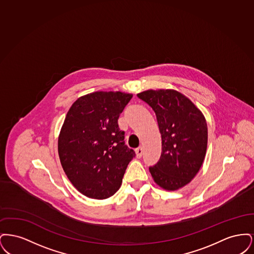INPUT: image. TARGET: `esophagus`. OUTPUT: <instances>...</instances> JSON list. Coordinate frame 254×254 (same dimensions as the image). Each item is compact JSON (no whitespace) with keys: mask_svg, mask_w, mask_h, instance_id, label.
Wrapping results in <instances>:
<instances>
[{"mask_svg":"<svg viewBox=\"0 0 254 254\" xmlns=\"http://www.w3.org/2000/svg\"><path fill=\"white\" fill-rule=\"evenodd\" d=\"M135 153H136V157H142V155H143V148H142V147H138V148H136Z\"/></svg>","mask_w":254,"mask_h":254,"instance_id":"esophagus-1","label":"esophagus"}]
</instances>
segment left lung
Wrapping results in <instances>:
<instances>
[{
	"label": "left lung",
	"mask_w": 254,
	"mask_h": 254,
	"mask_svg": "<svg viewBox=\"0 0 254 254\" xmlns=\"http://www.w3.org/2000/svg\"><path fill=\"white\" fill-rule=\"evenodd\" d=\"M137 96L151 107L162 137V154L149 168L154 182L174 191L190 184L202 167L207 147L205 116L175 89H148Z\"/></svg>",
	"instance_id": "left-lung-1"
}]
</instances>
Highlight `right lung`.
<instances>
[{"instance_id": "add662e5", "label": "right lung", "mask_w": 254, "mask_h": 254, "mask_svg": "<svg viewBox=\"0 0 254 254\" xmlns=\"http://www.w3.org/2000/svg\"><path fill=\"white\" fill-rule=\"evenodd\" d=\"M131 93L95 91L79 97L58 136L61 165L74 188L88 198L104 200L116 193L135 156L125 144L118 118Z\"/></svg>"}]
</instances>
